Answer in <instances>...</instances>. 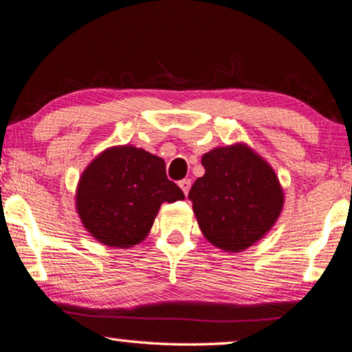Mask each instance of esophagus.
<instances>
[{"label": "esophagus", "instance_id": "34e87169", "mask_svg": "<svg viewBox=\"0 0 352 352\" xmlns=\"http://www.w3.org/2000/svg\"><path fill=\"white\" fill-rule=\"evenodd\" d=\"M179 187H181V190L184 192V195H188L190 187H192V181H190V179H182L179 182Z\"/></svg>", "mask_w": 352, "mask_h": 352}]
</instances>
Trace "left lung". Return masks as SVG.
<instances>
[{"label":"left lung","instance_id":"1","mask_svg":"<svg viewBox=\"0 0 352 352\" xmlns=\"http://www.w3.org/2000/svg\"><path fill=\"white\" fill-rule=\"evenodd\" d=\"M201 164L204 176L188 192L201 232L226 252L256 245L284 209V188L273 166L243 142L210 149Z\"/></svg>","mask_w":352,"mask_h":352}]
</instances>
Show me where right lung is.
<instances>
[{"instance_id":"obj_1","label":"right lung","mask_w":352,"mask_h":352,"mask_svg":"<svg viewBox=\"0 0 352 352\" xmlns=\"http://www.w3.org/2000/svg\"><path fill=\"white\" fill-rule=\"evenodd\" d=\"M162 157L132 145L111 146L82 171L76 212L85 230L109 248L129 250L146 239L164 203L184 199Z\"/></svg>"}]
</instances>
